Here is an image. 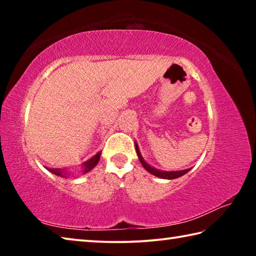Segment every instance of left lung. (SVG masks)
<instances>
[{
  "label": "left lung",
  "instance_id": "left-lung-1",
  "mask_svg": "<svg viewBox=\"0 0 256 256\" xmlns=\"http://www.w3.org/2000/svg\"><path fill=\"white\" fill-rule=\"evenodd\" d=\"M136 154H138V160H140V162L142 164V166L144 167V170H148L151 174L160 177V178H164V180H175V178H178V177L185 175L186 172H190V170H180V172H162V170H156V168L149 166L148 164H146L144 158H142V156L140 154V150H138V146L136 142Z\"/></svg>",
  "mask_w": 256,
  "mask_h": 256
}]
</instances>
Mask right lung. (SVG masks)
<instances>
[{
  "label": "right lung",
  "mask_w": 256,
  "mask_h": 256,
  "mask_svg": "<svg viewBox=\"0 0 256 256\" xmlns=\"http://www.w3.org/2000/svg\"><path fill=\"white\" fill-rule=\"evenodd\" d=\"M100 154H102L100 152H98L96 156H94V157H92V159L84 164V167H82L84 168V172H88L89 170H92L94 166H96L99 162V158H100ZM47 170L53 172V174L58 175V176H62V177L66 176V174H68V170H60V168H47Z\"/></svg>",
  "instance_id": "1"
}]
</instances>
